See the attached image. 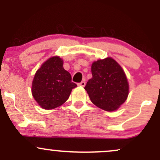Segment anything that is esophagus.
Listing matches in <instances>:
<instances>
[{
    "label": "esophagus",
    "mask_w": 160,
    "mask_h": 160,
    "mask_svg": "<svg viewBox=\"0 0 160 160\" xmlns=\"http://www.w3.org/2000/svg\"><path fill=\"white\" fill-rule=\"evenodd\" d=\"M78 85L80 86H82V87H84V86H85V85H86L85 80H82V81L81 82H80V83H79Z\"/></svg>",
    "instance_id": "obj_1"
}]
</instances>
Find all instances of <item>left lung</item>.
Instances as JSON below:
<instances>
[{"mask_svg":"<svg viewBox=\"0 0 160 160\" xmlns=\"http://www.w3.org/2000/svg\"><path fill=\"white\" fill-rule=\"evenodd\" d=\"M91 71L92 78L84 87L91 102L106 111L118 109L128 95V82L121 66L108 57L93 62Z\"/></svg>","mask_w":160,"mask_h":160,"instance_id":"8db88e82","label":"left lung"}]
</instances>
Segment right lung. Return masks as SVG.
I'll list each match as a JSON object with an SVG mask.
<instances>
[{
    "instance_id": "right-lung-1",
    "label": "right lung",
    "mask_w": 160,
    "mask_h": 160,
    "mask_svg": "<svg viewBox=\"0 0 160 160\" xmlns=\"http://www.w3.org/2000/svg\"><path fill=\"white\" fill-rule=\"evenodd\" d=\"M77 84L63 68V60L53 56L37 71L32 82L34 98L42 108L51 110L59 107L68 100Z\"/></svg>"
}]
</instances>
